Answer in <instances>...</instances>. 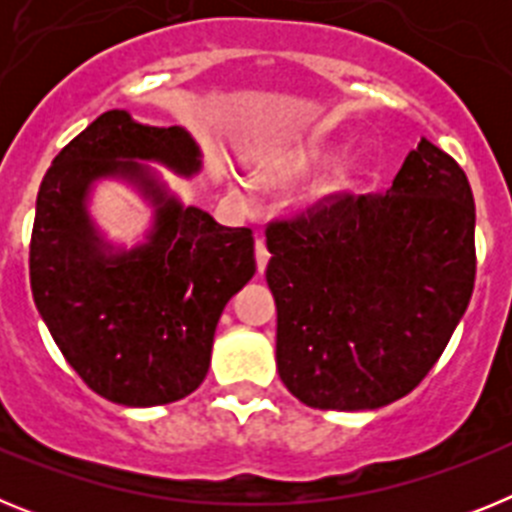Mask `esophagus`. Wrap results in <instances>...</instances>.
Instances as JSON below:
<instances>
[{
  "label": "esophagus",
  "instance_id": "1",
  "mask_svg": "<svg viewBox=\"0 0 512 512\" xmlns=\"http://www.w3.org/2000/svg\"><path fill=\"white\" fill-rule=\"evenodd\" d=\"M266 264H269V248H266L264 238H256V266L259 271H264Z\"/></svg>",
  "mask_w": 512,
  "mask_h": 512
}]
</instances>
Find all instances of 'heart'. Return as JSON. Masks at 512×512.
<instances>
[{"label":"heart","instance_id":"1","mask_svg":"<svg viewBox=\"0 0 512 512\" xmlns=\"http://www.w3.org/2000/svg\"><path fill=\"white\" fill-rule=\"evenodd\" d=\"M297 169V166L295 164H289V166H284V169L282 171H279V176H289V174H292V171H295Z\"/></svg>","mask_w":512,"mask_h":512}]
</instances>
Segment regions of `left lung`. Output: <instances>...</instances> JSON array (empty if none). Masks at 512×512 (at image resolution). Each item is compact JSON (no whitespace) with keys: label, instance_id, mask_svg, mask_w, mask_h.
Listing matches in <instances>:
<instances>
[{"label":"left lung","instance_id":"obj_1","mask_svg":"<svg viewBox=\"0 0 512 512\" xmlns=\"http://www.w3.org/2000/svg\"><path fill=\"white\" fill-rule=\"evenodd\" d=\"M277 369L318 410H377L413 392L472 300L474 197L420 140L387 192H333L266 225Z\"/></svg>","mask_w":512,"mask_h":512}]
</instances>
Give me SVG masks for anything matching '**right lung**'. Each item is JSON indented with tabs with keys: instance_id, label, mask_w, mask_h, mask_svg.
Returning a JSON list of instances; mask_svg holds the SVG:
<instances>
[{
	"instance_id": "right-lung-1",
	"label": "right lung",
	"mask_w": 512,
	"mask_h": 512,
	"mask_svg": "<svg viewBox=\"0 0 512 512\" xmlns=\"http://www.w3.org/2000/svg\"><path fill=\"white\" fill-rule=\"evenodd\" d=\"M138 161L179 174L200 148L179 125L99 115L45 171L30 238V287L40 318L74 372L104 400L153 408L192 395L207 377L217 320L256 274L251 228H225L184 207ZM102 175L139 184L157 205L149 243L112 254L86 215Z\"/></svg>"
}]
</instances>
